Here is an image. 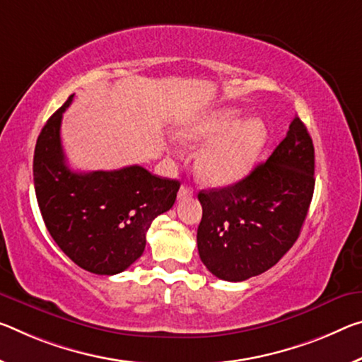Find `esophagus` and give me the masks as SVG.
I'll use <instances>...</instances> for the list:
<instances>
[{
    "mask_svg": "<svg viewBox=\"0 0 362 362\" xmlns=\"http://www.w3.org/2000/svg\"><path fill=\"white\" fill-rule=\"evenodd\" d=\"M193 194V190L190 187L187 185H182L180 190H179V199H185V198H190Z\"/></svg>",
    "mask_w": 362,
    "mask_h": 362,
    "instance_id": "34e87169",
    "label": "esophagus"
}]
</instances>
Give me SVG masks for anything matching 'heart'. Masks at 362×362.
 Instances as JSON below:
<instances>
[{
  "instance_id": "1",
  "label": "heart",
  "mask_w": 362,
  "mask_h": 362,
  "mask_svg": "<svg viewBox=\"0 0 362 362\" xmlns=\"http://www.w3.org/2000/svg\"><path fill=\"white\" fill-rule=\"evenodd\" d=\"M188 141H204L194 158V168L212 185H230L248 174L267 141L261 119L243 120L238 109L211 111L180 130Z\"/></svg>"
}]
</instances>
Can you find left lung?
<instances>
[{
	"label": "left lung",
	"mask_w": 362,
	"mask_h": 362,
	"mask_svg": "<svg viewBox=\"0 0 362 362\" xmlns=\"http://www.w3.org/2000/svg\"><path fill=\"white\" fill-rule=\"evenodd\" d=\"M314 183L313 140L296 116L266 163L233 185L198 193V253L208 271L242 282L275 266L300 237Z\"/></svg>",
	"instance_id": "1"
}]
</instances>
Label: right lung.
Returning <instances> with one entry per match:
<instances>
[{"mask_svg":"<svg viewBox=\"0 0 362 362\" xmlns=\"http://www.w3.org/2000/svg\"><path fill=\"white\" fill-rule=\"evenodd\" d=\"M48 119L33 154V183L48 232L67 257L91 274L114 275L145 251L146 232L175 203L179 180L160 179L141 165L74 172L61 145L62 112Z\"/></svg>","mask_w":362,"mask_h":362,"instance_id":"obj_1","label":"right lung"}]
</instances>
